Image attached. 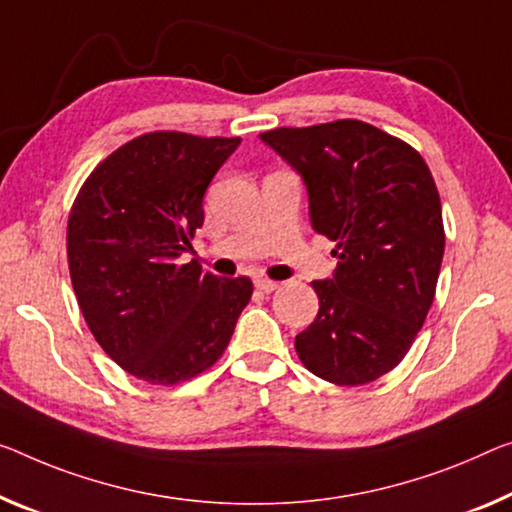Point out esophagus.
<instances>
[{"label": "esophagus", "mask_w": 512, "mask_h": 512, "mask_svg": "<svg viewBox=\"0 0 512 512\" xmlns=\"http://www.w3.org/2000/svg\"><path fill=\"white\" fill-rule=\"evenodd\" d=\"M254 286L261 290V293H274V290L279 288V283L277 281H272V279H265V277H258L256 281H254Z\"/></svg>", "instance_id": "obj_1"}]
</instances>
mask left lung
Returning <instances> with one entry per match:
<instances>
[{
	"label": "left lung",
	"instance_id": "1",
	"mask_svg": "<svg viewBox=\"0 0 512 512\" xmlns=\"http://www.w3.org/2000/svg\"><path fill=\"white\" fill-rule=\"evenodd\" d=\"M261 141L302 176L316 233L336 242L320 309L295 336L302 364L357 387L398 366L423 327L444 256L442 203L423 157L364 121L277 128Z\"/></svg>",
	"mask_w": 512,
	"mask_h": 512
}]
</instances>
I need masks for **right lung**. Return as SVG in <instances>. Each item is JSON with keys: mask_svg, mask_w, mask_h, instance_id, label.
<instances>
[{"mask_svg": "<svg viewBox=\"0 0 512 512\" xmlns=\"http://www.w3.org/2000/svg\"><path fill=\"white\" fill-rule=\"evenodd\" d=\"M240 139L148 132L86 178L68 217V267L86 325L123 371L178 384L210 368L251 300L247 277L180 263L203 194Z\"/></svg>", "mask_w": 512, "mask_h": 512, "instance_id": "1", "label": "right lung"}]
</instances>
